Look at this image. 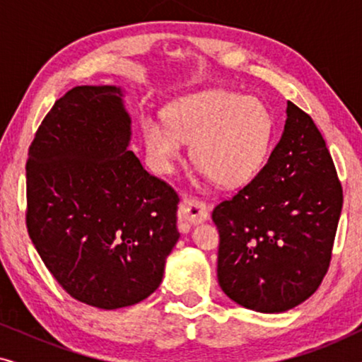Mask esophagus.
Returning a JSON list of instances; mask_svg holds the SVG:
<instances>
[{"label":"esophagus","mask_w":362,"mask_h":362,"mask_svg":"<svg viewBox=\"0 0 362 362\" xmlns=\"http://www.w3.org/2000/svg\"><path fill=\"white\" fill-rule=\"evenodd\" d=\"M180 217L181 221L189 222V224H197V222L209 219V207L197 197L185 196L180 204Z\"/></svg>","instance_id":"obj_1"}]
</instances>
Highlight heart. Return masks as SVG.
I'll list each match as a JSON object with an SVG mask.
<instances>
[{
	"label": "heart",
	"mask_w": 362,
	"mask_h": 362,
	"mask_svg": "<svg viewBox=\"0 0 362 362\" xmlns=\"http://www.w3.org/2000/svg\"><path fill=\"white\" fill-rule=\"evenodd\" d=\"M166 123L146 117L141 135L156 171L173 170L181 144L191 145V161L219 186H240L264 165L274 120L264 103L226 90L187 95L171 103Z\"/></svg>",
	"instance_id": "1"
}]
</instances>
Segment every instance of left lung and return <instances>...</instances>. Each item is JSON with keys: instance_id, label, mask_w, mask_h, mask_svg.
Instances as JSON below:
<instances>
[{"instance_id": "obj_1", "label": "left lung", "mask_w": 362, "mask_h": 362, "mask_svg": "<svg viewBox=\"0 0 362 362\" xmlns=\"http://www.w3.org/2000/svg\"><path fill=\"white\" fill-rule=\"evenodd\" d=\"M341 207L343 187L323 136L308 113L288 102L267 165L212 211L222 291L260 313L303 303L328 272Z\"/></svg>"}]
</instances>
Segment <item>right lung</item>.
Wrapping results in <instances>:
<instances>
[{"label":"right lung","instance_id":"right-lung-1","mask_svg":"<svg viewBox=\"0 0 362 362\" xmlns=\"http://www.w3.org/2000/svg\"><path fill=\"white\" fill-rule=\"evenodd\" d=\"M130 138L122 88L81 86L56 100L28 153L29 237L57 284L102 310L148 298L180 239V197Z\"/></svg>","mask_w":362,"mask_h":362}]
</instances>
